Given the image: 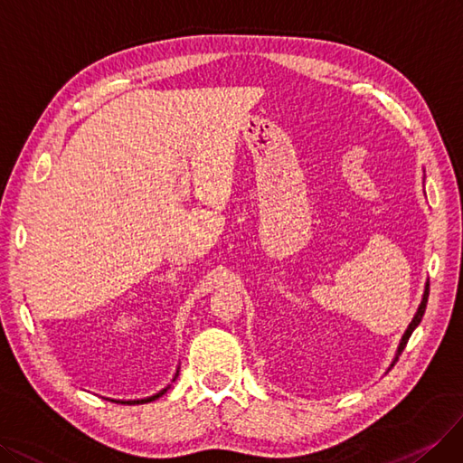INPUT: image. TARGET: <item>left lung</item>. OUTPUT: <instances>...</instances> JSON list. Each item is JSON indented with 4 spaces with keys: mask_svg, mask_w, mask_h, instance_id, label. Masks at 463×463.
Wrapping results in <instances>:
<instances>
[{
    "mask_svg": "<svg viewBox=\"0 0 463 463\" xmlns=\"http://www.w3.org/2000/svg\"><path fill=\"white\" fill-rule=\"evenodd\" d=\"M427 298H429V282L425 285V292H423V298H421V304H420V307H417V313L413 316V319H411V323H410V326L406 329V333H404V336H402V340H400V346H398V350H396V357H394V362L398 360V355L404 352V348H406V345H408V340H410V336H411V333L415 331V326L421 323V319H423V313H425V307H427ZM394 362H392V365H394Z\"/></svg>",
    "mask_w": 463,
    "mask_h": 463,
    "instance_id": "obj_1",
    "label": "left lung"
}]
</instances>
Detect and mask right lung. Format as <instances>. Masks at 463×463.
<instances>
[{
    "label": "right lung",
    "mask_w": 463,
    "mask_h": 463,
    "mask_svg": "<svg viewBox=\"0 0 463 463\" xmlns=\"http://www.w3.org/2000/svg\"><path fill=\"white\" fill-rule=\"evenodd\" d=\"M176 375H178V371L175 373V379H176ZM175 379H173V381H175ZM167 389H169V386H165V389L159 391L157 394H154V396H147V398H142V400H111V402H117V404H147V402H154V400H157L159 396L165 394V392H167Z\"/></svg>",
    "instance_id": "obj_1"
}]
</instances>
